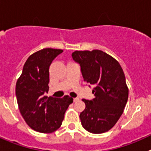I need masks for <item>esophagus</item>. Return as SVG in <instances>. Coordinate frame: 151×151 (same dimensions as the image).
<instances>
[{
    "label": "esophagus",
    "instance_id": "esophagus-1",
    "mask_svg": "<svg viewBox=\"0 0 151 151\" xmlns=\"http://www.w3.org/2000/svg\"><path fill=\"white\" fill-rule=\"evenodd\" d=\"M79 101V98H78V97H75V98H73V101L74 102H76V101Z\"/></svg>",
    "mask_w": 151,
    "mask_h": 151
}]
</instances>
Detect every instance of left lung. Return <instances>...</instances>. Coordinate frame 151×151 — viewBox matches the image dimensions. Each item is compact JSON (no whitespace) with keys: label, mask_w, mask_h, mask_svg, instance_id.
<instances>
[{"label":"left lung","mask_w":151,"mask_h":151,"mask_svg":"<svg viewBox=\"0 0 151 151\" xmlns=\"http://www.w3.org/2000/svg\"><path fill=\"white\" fill-rule=\"evenodd\" d=\"M86 83L94 85L91 101L82 99L85 109L80 113L82 125L93 134L106 132L115 125L123 113L129 89L120 64L100 50L73 52Z\"/></svg>","instance_id":"1"}]
</instances>
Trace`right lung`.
<instances>
[{
	"instance_id": "1",
	"label": "right lung",
	"mask_w": 151,
	"mask_h": 151,
	"mask_svg": "<svg viewBox=\"0 0 151 151\" xmlns=\"http://www.w3.org/2000/svg\"><path fill=\"white\" fill-rule=\"evenodd\" d=\"M63 51L45 48L35 52L25 63L16 85L19 109L26 123L42 133L55 132L62 125L65 112L73 98L45 96L49 90V68L52 61Z\"/></svg>"
}]
</instances>
